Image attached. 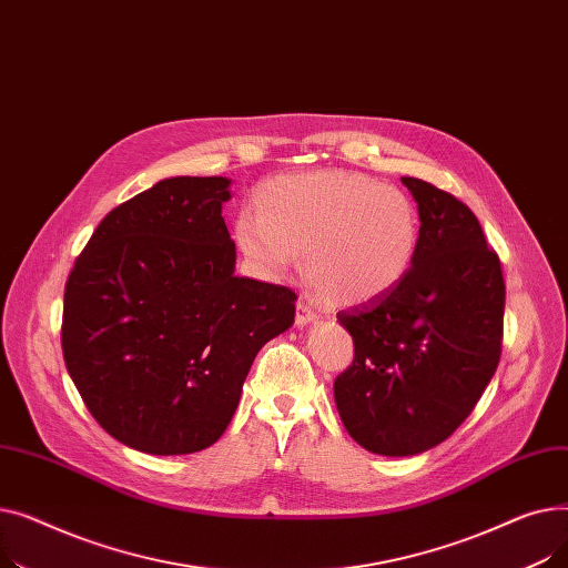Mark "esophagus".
<instances>
[{
  "label": "esophagus",
  "mask_w": 568,
  "mask_h": 568,
  "mask_svg": "<svg viewBox=\"0 0 568 568\" xmlns=\"http://www.w3.org/2000/svg\"><path fill=\"white\" fill-rule=\"evenodd\" d=\"M317 320V313L313 311V306H311V302L306 300V296H302L300 302H296V317H294V324L300 326V329H304L306 324H311V322H315Z\"/></svg>",
  "instance_id": "esophagus-1"
}]
</instances>
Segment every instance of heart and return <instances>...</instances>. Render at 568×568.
Returning <instances> with one entry per match:
<instances>
[{"instance_id":"1","label":"heart","mask_w":568,"mask_h":568,"mask_svg":"<svg viewBox=\"0 0 568 568\" xmlns=\"http://www.w3.org/2000/svg\"><path fill=\"white\" fill-rule=\"evenodd\" d=\"M419 227L416 204L398 186L352 170H315L268 179L232 234L262 278L285 276L306 253L311 285L326 302L354 306L407 276Z\"/></svg>"}]
</instances>
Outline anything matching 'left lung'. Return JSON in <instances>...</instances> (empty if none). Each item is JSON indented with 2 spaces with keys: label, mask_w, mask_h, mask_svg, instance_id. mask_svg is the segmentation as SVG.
<instances>
[{
  "label": "left lung",
  "mask_w": 568,
  "mask_h": 568,
  "mask_svg": "<svg viewBox=\"0 0 568 568\" xmlns=\"http://www.w3.org/2000/svg\"><path fill=\"white\" fill-rule=\"evenodd\" d=\"M419 206V248L379 300L338 313L354 362L334 382L349 437L379 456H416L449 437L479 403L501 352L504 278L471 209L403 176Z\"/></svg>",
  "instance_id": "obj_1"
}]
</instances>
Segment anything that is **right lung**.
<instances>
[{
	"instance_id": "add662e5",
	"label": "right lung",
	"mask_w": 568,
	"mask_h": 568,
	"mask_svg": "<svg viewBox=\"0 0 568 568\" xmlns=\"http://www.w3.org/2000/svg\"><path fill=\"white\" fill-rule=\"evenodd\" d=\"M227 176H170L119 204L75 260L62 349L94 419L142 454L182 456L227 428L290 287L239 278Z\"/></svg>"
}]
</instances>
